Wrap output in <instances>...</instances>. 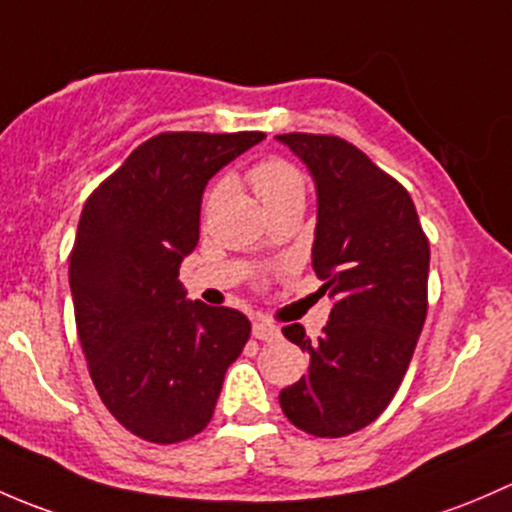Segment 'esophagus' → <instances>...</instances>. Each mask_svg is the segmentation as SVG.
I'll use <instances>...</instances> for the list:
<instances>
[{
	"mask_svg": "<svg viewBox=\"0 0 512 512\" xmlns=\"http://www.w3.org/2000/svg\"><path fill=\"white\" fill-rule=\"evenodd\" d=\"M254 337L256 340H263V342H273L281 337V330L276 328L273 323H268V320H256L254 323Z\"/></svg>",
	"mask_w": 512,
	"mask_h": 512,
	"instance_id": "1",
	"label": "esophagus"
}]
</instances>
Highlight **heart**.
<instances>
[{"mask_svg":"<svg viewBox=\"0 0 512 512\" xmlns=\"http://www.w3.org/2000/svg\"><path fill=\"white\" fill-rule=\"evenodd\" d=\"M246 179H249L256 197L261 199L263 207H266L268 212H276V209L305 202V189H308V184H305V175L288 160H281V157H268V160H261L258 165L251 167ZM219 194H221V187H214L212 192H209L207 197L209 207L217 202Z\"/></svg>","mask_w":512,"mask_h":512,"instance_id":"heart-1","label":"heart"}]
</instances>
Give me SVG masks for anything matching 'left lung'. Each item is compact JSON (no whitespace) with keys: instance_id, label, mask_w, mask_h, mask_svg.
I'll use <instances>...</instances> for the list:
<instances>
[{"instance_id":"left-lung-1","label":"left lung","mask_w":512,"mask_h":512,"mask_svg":"<svg viewBox=\"0 0 512 512\" xmlns=\"http://www.w3.org/2000/svg\"><path fill=\"white\" fill-rule=\"evenodd\" d=\"M308 167L318 194L313 268L333 300L318 340L283 335L310 355L308 374L281 392L305 434L337 439L372 424L392 402L426 320L429 241L407 189L350 142L276 135Z\"/></svg>"}]
</instances>
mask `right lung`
<instances>
[{
  "instance_id": "add662e5",
  "label": "right lung",
  "mask_w": 512,
  "mask_h": 512,
  "mask_svg": "<svg viewBox=\"0 0 512 512\" xmlns=\"http://www.w3.org/2000/svg\"><path fill=\"white\" fill-rule=\"evenodd\" d=\"M263 133H162L88 197L68 261L78 340L108 412L152 444L192 439L251 323L187 300L179 266L199 241L202 194Z\"/></svg>"
}]
</instances>
